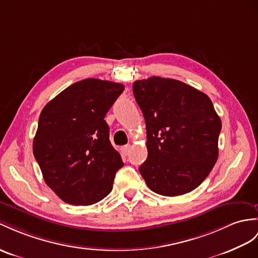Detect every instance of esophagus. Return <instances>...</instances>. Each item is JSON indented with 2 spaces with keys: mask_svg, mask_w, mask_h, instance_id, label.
Returning a JSON list of instances; mask_svg holds the SVG:
<instances>
[{
  "mask_svg": "<svg viewBox=\"0 0 258 258\" xmlns=\"http://www.w3.org/2000/svg\"><path fill=\"white\" fill-rule=\"evenodd\" d=\"M130 149H131L130 146H124V147H122V148L120 149V150H121V153H122L123 155H128L129 152H130Z\"/></svg>",
  "mask_w": 258,
  "mask_h": 258,
  "instance_id": "1",
  "label": "esophagus"
}]
</instances>
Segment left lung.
Wrapping results in <instances>:
<instances>
[{
	"mask_svg": "<svg viewBox=\"0 0 258 258\" xmlns=\"http://www.w3.org/2000/svg\"><path fill=\"white\" fill-rule=\"evenodd\" d=\"M134 95L148 139L141 176L151 190L163 196L194 190L218 160L222 124L211 99L183 82L160 77L136 81Z\"/></svg>",
	"mask_w": 258,
	"mask_h": 258,
	"instance_id": "1",
	"label": "left lung"
}]
</instances>
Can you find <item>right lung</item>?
Instances as JSON below:
<instances>
[{"mask_svg": "<svg viewBox=\"0 0 258 258\" xmlns=\"http://www.w3.org/2000/svg\"><path fill=\"white\" fill-rule=\"evenodd\" d=\"M123 90L120 83L86 79L67 87L41 110L34 156L46 184L64 203L89 206L111 191L123 163L104 118Z\"/></svg>", "mask_w": 258, "mask_h": 258, "instance_id": "add662e5", "label": "right lung"}]
</instances>
